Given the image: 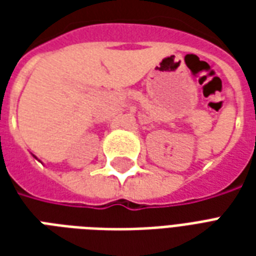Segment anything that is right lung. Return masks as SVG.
Listing matches in <instances>:
<instances>
[{
    "mask_svg": "<svg viewBox=\"0 0 256 256\" xmlns=\"http://www.w3.org/2000/svg\"><path fill=\"white\" fill-rule=\"evenodd\" d=\"M32 156H34V155H32ZM34 158H36V156H34ZM36 160H38V159H36Z\"/></svg>",
    "mask_w": 256,
    "mask_h": 256,
    "instance_id": "obj_1",
    "label": "right lung"
}]
</instances>
